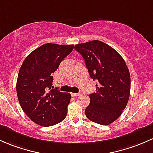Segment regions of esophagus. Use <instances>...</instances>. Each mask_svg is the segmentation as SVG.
Segmentation results:
<instances>
[{"label":"esophagus","mask_w":153,"mask_h":153,"mask_svg":"<svg viewBox=\"0 0 153 153\" xmlns=\"http://www.w3.org/2000/svg\"><path fill=\"white\" fill-rule=\"evenodd\" d=\"M80 93H78V94H76V93H72L71 96L72 97H77V96H79Z\"/></svg>","instance_id":"1"}]
</instances>
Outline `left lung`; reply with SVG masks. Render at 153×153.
<instances>
[{
    "label": "left lung",
    "instance_id": "left-lung-1",
    "mask_svg": "<svg viewBox=\"0 0 153 153\" xmlns=\"http://www.w3.org/2000/svg\"><path fill=\"white\" fill-rule=\"evenodd\" d=\"M82 56L91 78L98 81L96 92L89 95L86 117L108 125L116 121L127 106L130 93V75L125 61L112 47L100 40L75 45Z\"/></svg>",
    "mask_w": 153,
    "mask_h": 153
}]
</instances>
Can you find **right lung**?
Wrapping results in <instances>:
<instances>
[{
    "label": "right lung",
    "instance_id": "right-lung-1",
    "mask_svg": "<svg viewBox=\"0 0 153 153\" xmlns=\"http://www.w3.org/2000/svg\"><path fill=\"white\" fill-rule=\"evenodd\" d=\"M74 45L45 43L24 59L18 73L16 90L20 107L37 124L54 125L65 119L71 96L53 88V74Z\"/></svg>",
    "mask_w": 153,
    "mask_h": 153
}]
</instances>
